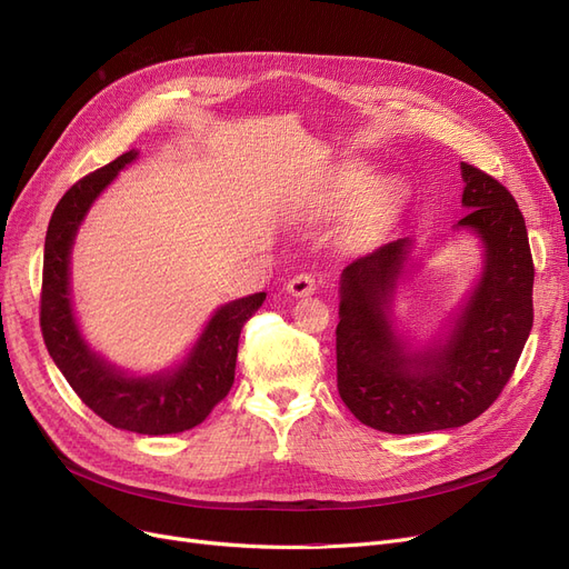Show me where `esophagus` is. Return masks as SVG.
Listing matches in <instances>:
<instances>
[{"label": "esophagus", "instance_id": "34e87169", "mask_svg": "<svg viewBox=\"0 0 569 569\" xmlns=\"http://www.w3.org/2000/svg\"><path fill=\"white\" fill-rule=\"evenodd\" d=\"M315 289H317V280L312 272H299V276H293L287 282V291L291 297H310V293H315Z\"/></svg>", "mask_w": 569, "mask_h": 569}]
</instances>
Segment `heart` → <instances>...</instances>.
<instances>
[{"instance_id": "obj_1", "label": "heart", "mask_w": 569, "mask_h": 569, "mask_svg": "<svg viewBox=\"0 0 569 569\" xmlns=\"http://www.w3.org/2000/svg\"><path fill=\"white\" fill-rule=\"evenodd\" d=\"M369 181V170L367 168H352L340 172L338 177H333V181L329 184V196L338 202H346L352 200L363 187H367ZM399 202V187L395 181H380L376 184L367 200H363V214L371 221H378L382 217H388Z\"/></svg>"}]
</instances>
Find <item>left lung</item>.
<instances>
[{
    "mask_svg": "<svg viewBox=\"0 0 569 569\" xmlns=\"http://www.w3.org/2000/svg\"><path fill=\"white\" fill-rule=\"evenodd\" d=\"M469 210L458 229L486 247L483 276L443 346L408 352L388 303L411 252L395 240L340 276L338 395L350 413L388 435H422L471 422L505 390L532 329L535 263L518 202L488 172L460 163Z\"/></svg>",
    "mask_w": 569,
    "mask_h": 569,
    "instance_id": "1",
    "label": "left lung"
}]
</instances>
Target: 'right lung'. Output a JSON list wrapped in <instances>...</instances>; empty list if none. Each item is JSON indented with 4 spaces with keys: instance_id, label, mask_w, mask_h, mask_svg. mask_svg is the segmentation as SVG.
Instances as JSON below:
<instances>
[{
    "instance_id": "obj_1",
    "label": "right lung",
    "mask_w": 569,
    "mask_h": 569,
    "mask_svg": "<svg viewBox=\"0 0 569 569\" xmlns=\"http://www.w3.org/2000/svg\"><path fill=\"white\" fill-rule=\"evenodd\" d=\"M134 158L138 151L121 153L117 161L79 179L60 198L43 242L39 325L56 367L90 411L111 427L161 437L193 429L229 395L236 378L240 331L261 308L266 293L259 291L221 306L189 357L166 373L134 378L113 369L88 348L70 301L72 242L93 200Z\"/></svg>"
}]
</instances>
